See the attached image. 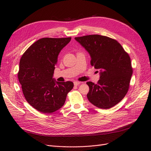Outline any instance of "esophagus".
<instances>
[{
    "label": "esophagus",
    "instance_id": "obj_1",
    "mask_svg": "<svg viewBox=\"0 0 151 151\" xmlns=\"http://www.w3.org/2000/svg\"><path fill=\"white\" fill-rule=\"evenodd\" d=\"M81 83V82H80V81H75V82H74V85H75V86H78V85H80Z\"/></svg>",
    "mask_w": 151,
    "mask_h": 151
}]
</instances>
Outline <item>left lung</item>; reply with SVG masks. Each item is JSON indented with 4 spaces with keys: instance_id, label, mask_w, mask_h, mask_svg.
I'll use <instances>...</instances> for the list:
<instances>
[{
    "instance_id": "1",
    "label": "left lung",
    "mask_w": 151,
    "mask_h": 151,
    "mask_svg": "<svg viewBox=\"0 0 151 151\" xmlns=\"http://www.w3.org/2000/svg\"><path fill=\"white\" fill-rule=\"evenodd\" d=\"M91 56V65L101 70L97 84L88 81L87 98L101 109H109L124 98L132 75L131 58L121 45L113 38L100 35L75 37Z\"/></svg>"
}]
</instances>
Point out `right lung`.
<instances>
[{
    "label": "right lung",
    "instance_id": "add662e5",
    "mask_svg": "<svg viewBox=\"0 0 151 151\" xmlns=\"http://www.w3.org/2000/svg\"><path fill=\"white\" fill-rule=\"evenodd\" d=\"M71 38H42L22 55L18 72L25 98L33 108L43 113H52L65 104L73 88L71 81L56 82L53 78L58 56Z\"/></svg>",
    "mask_w": 151,
    "mask_h": 151
}]
</instances>
